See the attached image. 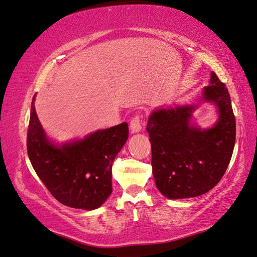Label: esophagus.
Returning a JSON list of instances; mask_svg holds the SVG:
<instances>
[{
    "mask_svg": "<svg viewBox=\"0 0 257 257\" xmlns=\"http://www.w3.org/2000/svg\"><path fill=\"white\" fill-rule=\"evenodd\" d=\"M130 132L133 134H137L142 132V120L139 115H136L130 121Z\"/></svg>",
    "mask_w": 257,
    "mask_h": 257,
    "instance_id": "obj_1",
    "label": "esophagus"
}]
</instances>
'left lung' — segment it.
Masks as SVG:
<instances>
[{"label": "left lung", "mask_w": 257, "mask_h": 257, "mask_svg": "<svg viewBox=\"0 0 257 257\" xmlns=\"http://www.w3.org/2000/svg\"><path fill=\"white\" fill-rule=\"evenodd\" d=\"M205 102L216 108L218 120L203 130L195 123L193 112ZM146 129L159 192L169 199L206 194L222 179L234 150L236 123L228 90L212 72L197 102L153 110Z\"/></svg>", "instance_id": "8db88e82"}]
</instances>
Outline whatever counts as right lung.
Segmentation results:
<instances>
[{
    "instance_id": "right-lung-1",
    "label": "right lung",
    "mask_w": 257,
    "mask_h": 257,
    "mask_svg": "<svg viewBox=\"0 0 257 257\" xmlns=\"http://www.w3.org/2000/svg\"><path fill=\"white\" fill-rule=\"evenodd\" d=\"M34 101L35 95L27 145L35 173L61 204L84 210L99 208L112 192V163L128 140V123L59 144L44 132Z\"/></svg>"
}]
</instances>
